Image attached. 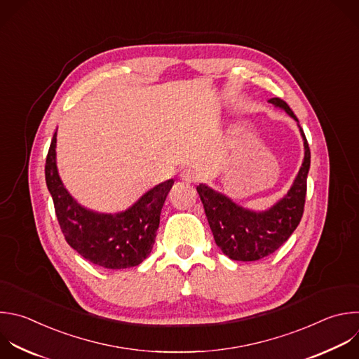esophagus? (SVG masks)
Wrapping results in <instances>:
<instances>
[{"mask_svg": "<svg viewBox=\"0 0 359 359\" xmlns=\"http://www.w3.org/2000/svg\"><path fill=\"white\" fill-rule=\"evenodd\" d=\"M180 179L187 183H196L198 180V175L191 169H183L180 173Z\"/></svg>", "mask_w": 359, "mask_h": 359, "instance_id": "1", "label": "esophagus"}]
</instances>
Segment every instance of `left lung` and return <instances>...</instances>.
Masks as SVG:
<instances>
[{"instance_id":"1","label":"left lung","mask_w":359,"mask_h":359,"mask_svg":"<svg viewBox=\"0 0 359 359\" xmlns=\"http://www.w3.org/2000/svg\"><path fill=\"white\" fill-rule=\"evenodd\" d=\"M269 102L282 107L297 121L286 101L275 97ZM300 133L306 149L303 165L289 193L271 210L248 211L204 184L197 186L215 244L228 258L244 262L266 258L289 240L299 225L304 211L310 169V148L302 128Z\"/></svg>"}]
</instances>
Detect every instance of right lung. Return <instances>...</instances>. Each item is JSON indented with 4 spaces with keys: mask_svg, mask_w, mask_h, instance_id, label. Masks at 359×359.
<instances>
[{
    "mask_svg": "<svg viewBox=\"0 0 359 359\" xmlns=\"http://www.w3.org/2000/svg\"><path fill=\"white\" fill-rule=\"evenodd\" d=\"M56 134L45 163V177L66 243L88 262L105 269L137 266L151 254L161 211L173 179L144 194L126 212L97 214L79 205L65 189L56 168Z\"/></svg>",
    "mask_w": 359,
    "mask_h": 359,
    "instance_id": "add662e5",
    "label": "right lung"
}]
</instances>
